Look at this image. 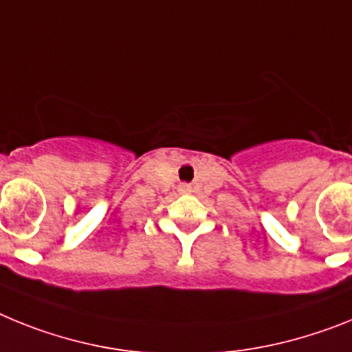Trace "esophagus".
Instances as JSON below:
<instances>
[{
    "label": "esophagus",
    "mask_w": 352,
    "mask_h": 352,
    "mask_svg": "<svg viewBox=\"0 0 352 352\" xmlns=\"http://www.w3.org/2000/svg\"><path fill=\"white\" fill-rule=\"evenodd\" d=\"M184 189H188V186H184Z\"/></svg>",
    "instance_id": "34e87169"
}]
</instances>
